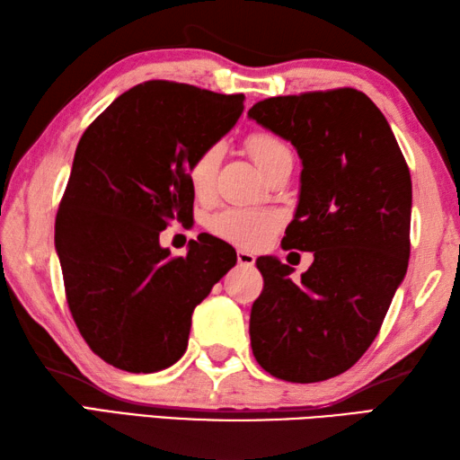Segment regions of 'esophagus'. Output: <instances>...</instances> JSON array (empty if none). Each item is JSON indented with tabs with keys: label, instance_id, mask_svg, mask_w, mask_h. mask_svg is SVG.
Masks as SVG:
<instances>
[{
	"label": "esophagus",
	"instance_id": "obj_1",
	"mask_svg": "<svg viewBox=\"0 0 460 460\" xmlns=\"http://www.w3.org/2000/svg\"><path fill=\"white\" fill-rule=\"evenodd\" d=\"M237 262H239V267H252L255 265V255H252V252H249V251H237Z\"/></svg>",
	"mask_w": 460,
	"mask_h": 460
}]
</instances>
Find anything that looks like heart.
<instances>
[{"label": "heart", "instance_id": "heart-1", "mask_svg": "<svg viewBox=\"0 0 460 460\" xmlns=\"http://www.w3.org/2000/svg\"><path fill=\"white\" fill-rule=\"evenodd\" d=\"M247 150L259 168L265 172L280 155L290 154L288 146L275 134L255 132L247 138ZM223 155L221 144H211L191 160L188 168V181L198 199H209L215 191L219 162ZM279 225V215L270 209L259 208H227L213 215L208 227L219 237L243 249H255L270 239Z\"/></svg>", "mask_w": 460, "mask_h": 460}]
</instances>
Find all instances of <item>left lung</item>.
Returning <instances> with one entry per match:
<instances>
[{"mask_svg":"<svg viewBox=\"0 0 460 460\" xmlns=\"http://www.w3.org/2000/svg\"><path fill=\"white\" fill-rule=\"evenodd\" d=\"M249 119L300 155L282 247L314 252L300 282L279 259H257L252 356L270 376L314 384L354 366L384 324L411 251V175L385 116L356 89L272 96Z\"/></svg>","mask_w":460,"mask_h":460,"instance_id":"8db88e82","label":"left lung"}]
</instances>
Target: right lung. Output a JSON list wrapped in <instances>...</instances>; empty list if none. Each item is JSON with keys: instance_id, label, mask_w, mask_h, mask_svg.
Masks as SVG:
<instances>
[{"instance_id": "1", "label": "right lung", "mask_w": 460, "mask_h": 460, "mask_svg": "<svg viewBox=\"0 0 460 460\" xmlns=\"http://www.w3.org/2000/svg\"><path fill=\"white\" fill-rule=\"evenodd\" d=\"M243 101L148 81L96 116L76 146L55 247L75 324L106 364L132 374L175 364L193 308L235 267V249L208 233L170 257L160 231L193 217L190 164L235 126Z\"/></svg>"}]
</instances>
